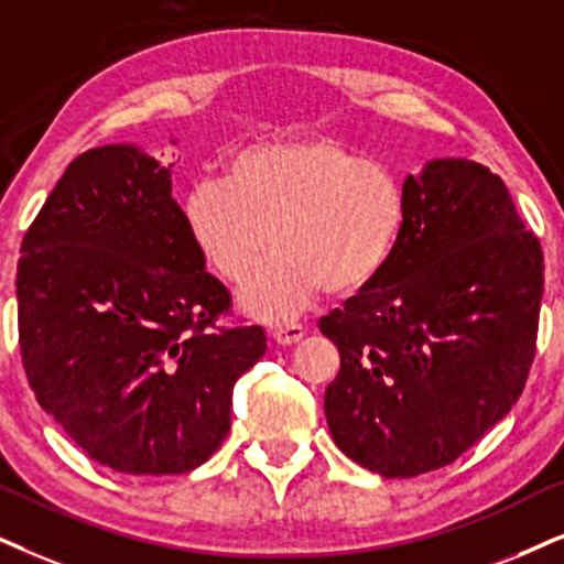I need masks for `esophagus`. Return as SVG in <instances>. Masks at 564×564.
I'll use <instances>...</instances> for the list:
<instances>
[{
    "instance_id": "esophagus-1",
    "label": "esophagus",
    "mask_w": 564,
    "mask_h": 564,
    "mask_svg": "<svg viewBox=\"0 0 564 564\" xmlns=\"http://www.w3.org/2000/svg\"><path fill=\"white\" fill-rule=\"evenodd\" d=\"M304 333H306L304 325H296V323L278 325L273 330V340H275V344H281V346H294L304 338Z\"/></svg>"
}]
</instances>
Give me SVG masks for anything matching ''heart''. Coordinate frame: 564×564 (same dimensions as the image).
Instances as JSON below:
<instances>
[{
	"mask_svg": "<svg viewBox=\"0 0 564 564\" xmlns=\"http://www.w3.org/2000/svg\"><path fill=\"white\" fill-rule=\"evenodd\" d=\"M197 254L226 283H241L272 251L282 258L239 291L247 315L286 319L319 291L354 296L372 286L401 247L409 199L393 169L338 140L252 148L226 182L199 180L182 205Z\"/></svg>",
	"mask_w": 564,
	"mask_h": 564,
	"instance_id": "1",
	"label": "heart"
}]
</instances>
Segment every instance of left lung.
I'll return each instance as SVG.
<instances>
[{
    "label": "left lung",
    "mask_w": 564,
    "mask_h": 564,
    "mask_svg": "<svg viewBox=\"0 0 564 564\" xmlns=\"http://www.w3.org/2000/svg\"><path fill=\"white\" fill-rule=\"evenodd\" d=\"M409 218L372 286L319 319L340 372L325 390L335 445L384 479L460 458L523 393L544 252L502 180L463 159L403 184Z\"/></svg>",
    "instance_id": "8db88e82"
}]
</instances>
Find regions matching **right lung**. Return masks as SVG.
I'll return each mask as SVG.
<instances>
[{"mask_svg": "<svg viewBox=\"0 0 564 564\" xmlns=\"http://www.w3.org/2000/svg\"><path fill=\"white\" fill-rule=\"evenodd\" d=\"M169 166L130 145L69 163L23 237L18 335L35 401L93 460L134 476L187 474L231 430L234 382L265 354L231 323Z\"/></svg>", "mask_w": 564, "mask_h": 564, "instance_id": "right-lung-1", "label": "right lung"}]
</instances>
